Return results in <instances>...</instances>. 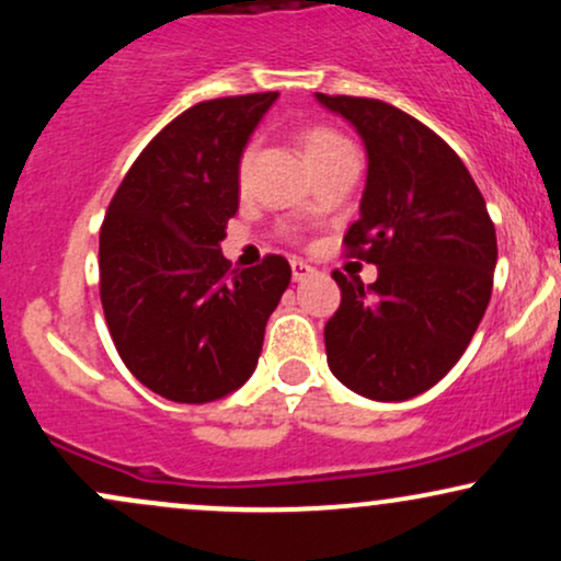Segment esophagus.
<instances>
[{
    "mask_svg": "<svg viewBox=\"0 0 561 561\" xmlns=\"http://www.w3.org/2000/svg\"><path fill=\"white\" fill-rule=\"evenodd\" d=\"M289 266H293V279H295V282H302V279H308V276H311L313 272H317V268H313V266H308L306 261H298V259H295L293 263H289Z\"/></svg>",
    "mask_w": 561,
    "mask_h": 561,
    "instance_id": "obj_1",
    "label": "esophagus"
}]
</instances>
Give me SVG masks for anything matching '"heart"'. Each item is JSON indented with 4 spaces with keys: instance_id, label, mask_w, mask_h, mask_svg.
<instances>
[{
    "instance_id": "b5f03b06",
    "label": "heart",
    "mask_w": 561,
    "mask_h": 561,
    "mask_svg": "<svg viewBox=\"0 0 561 561\" xmlns=\"http://www.w3.org/2000/svg\"><path fill=\"white\" fill-rule=\"evenodd\" d=\"M300 147L302 152H306L308 163H317V160L332 156V152L351 147V141L340 137V134L330 131V128H308V131H302ZM248 176H250V150H244L240 160H237V184L240 186L248 184Z\"/></svg>"
}]
</instances>
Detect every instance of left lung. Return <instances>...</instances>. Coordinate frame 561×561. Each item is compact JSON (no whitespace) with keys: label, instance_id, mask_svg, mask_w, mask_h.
Returning <instances> with one entry per match:
<instances>
[{"label":"left lung","instance_id":"left-lung-1","mask_svg":"<svg viewBox=\"0 0 561 561\" xmlns=\"http://www.w3.org/2000/svg\"><path fill=\"white\" fill-rule=\"evenodd\" d=\"M317 100L364 139L369 171L347 253L377 282L334 272L340 308L324 327L332 375L371 401H405L448 375L478 330L499 259L485 199L433 128L382 100Z\"/></svg>","mask_w":561,"mask_h":561}]
</instances>
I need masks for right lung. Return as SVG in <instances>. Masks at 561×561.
Masks as SVG:
<instances>
[{
  "label": "right lung",
  "instance_id": "1",
  "mask_svg": "<svg viewBox=\"0 0 561 561\" xmlns=\"http://www.w3.org/2000/svg\"><path fill=\"white\" fill-rule=\"evenodd\" d=\"M276 92L218 96L173 118L134 160L100 229V298L115 351L145 388L208 403L248 382L289 263L229 268L237 160Z\"/></svg>",
  "mask_w": 561,
  "mask_h": 561
}]
</instances>
